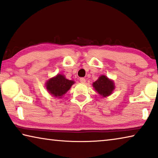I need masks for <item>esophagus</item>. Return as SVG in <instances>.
I'll return each mask as SVG.
<instances>
[{"label":"esophagus","instance_id":"esophagus-1","mask_svg":"<svg viewBox=\"0 0 158 158\" xmlns=\"http://www.w3.org/2000/svg\"><path fill=\"white\" fill-rule=\"evenodd\" d=\"M80 82L82 84H84L85 82H86V79H85L84 78H80Z\"/></svg>","mask_w":158,"mask_h":158}]
</instances>
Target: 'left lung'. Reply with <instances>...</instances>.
Here are the masks:
<instances>
[{"label": "left lung", "instance_id": "left-lung-1", "mask_svg": "<svg viewBox=\"0 0 158 158\" xmlns=\"http://www.w3.org/2000/svg\"><path fill=\"white\" fill-rule=\"evenodd\" d=\"M92 85L95 91L103 98L110 96L115 89L113 80L109 79L106 75L100 76Z\"/></svg>", "mask_w": 158, "mask_h": 158}]
</instances>
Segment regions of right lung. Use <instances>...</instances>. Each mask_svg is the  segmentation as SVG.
Instances as JSON below:
<instances>
[{
	"instance_id": "1",
	"label": "right lung",
	"mask_w": 158,
	"mask_h": 158,
	"mask_svg": "<svg viewBox=\"0 0 158 158\" xmlns=\"http://www.w3.org/2000/svg\"><path fill=\"white\" fill-rule=\"evenodd\" d=\"M74 83V80H69L64 75L57 74L47 80L46 89L52 97L62 98Z\"/></svg>"
}]
</instances>
